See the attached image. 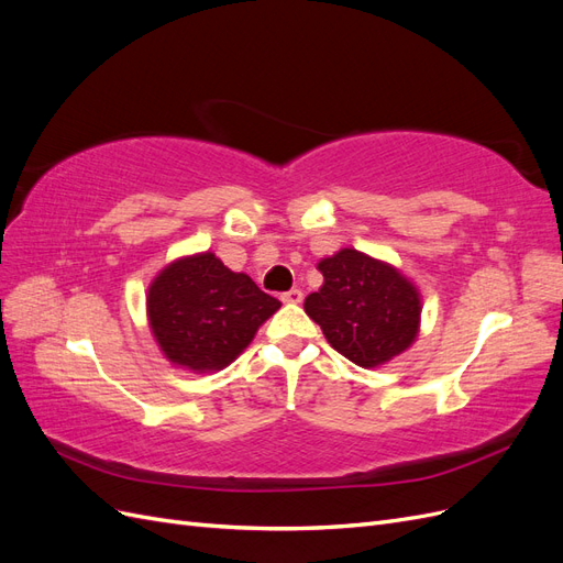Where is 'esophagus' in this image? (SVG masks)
<instances>
[{"label": "esophagus", "mask_w": 563, "mask_h": 563, "mask_svg": "<svg viewBox=\"0 0 563 563\" xmlns=\"http://www.w3.org/2000/svg\"><path fill=\"white\" fill-rule=\"evenodd\" d=\"M300 300H302V291H300V288H291V291L282 294V302H286V305H298Z\"/></svg>", "instance_id": "obj_1"}]
</instances>
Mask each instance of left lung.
Returning <instances> with one entry per match:
<instances>
[{"label": "left lung", "instance_id": "1", "mask_svg": "<svg viewBox=\"0 0 563 563\" xmlns=\"http://www.w3.org/2000/svg\"><path fill=\"white\" fill-rule=\"evenodd\" d=\"M323 284L305 298L329 345L362 368H378L416 343L422 298L404 272L356 249L319 261Z\"/></svg>", "mask_w": 563, "mask_h": 563}]
</instances>
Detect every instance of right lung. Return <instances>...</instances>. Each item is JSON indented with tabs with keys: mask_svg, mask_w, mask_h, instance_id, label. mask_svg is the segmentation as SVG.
<instances>
[{
	"mask_svg": "<svg viewBox=\"0 0 563 563\" xmlns=\"http://www.w3.org/2000/svg\"><path fill=\"white\" fill-rule=\"evenodd\" d=\"M279 308L277 298L211 251L168 263L145 294L150 333L166 362L192 373L230 366Z\"/></svg>",
	"mask_w": 563,
	"mask_h": 563,
	"instance_id": "add662e5",
	"label": "right lung"
}]
</instances>
